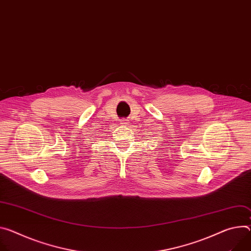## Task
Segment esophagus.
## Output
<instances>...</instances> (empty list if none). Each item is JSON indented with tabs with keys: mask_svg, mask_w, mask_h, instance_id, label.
<instances>
[{
	"mask_svg": "<svg viewBox=\"0 0 251 251\" xmlns=\"http://www.w3.org/2000/svg\"><path fill=\"white\" fill-rule=\"evenodd\" d=\"M128 123H129V122H128L126 119H123V120H121V121H120V124L125 125V126H126V125H128Z\"/></svg>",
	"mask_w": 251,
	"mask_h": 251,
	"instance_id": "1",
	"label": "esophagus"
}]
</instances>
